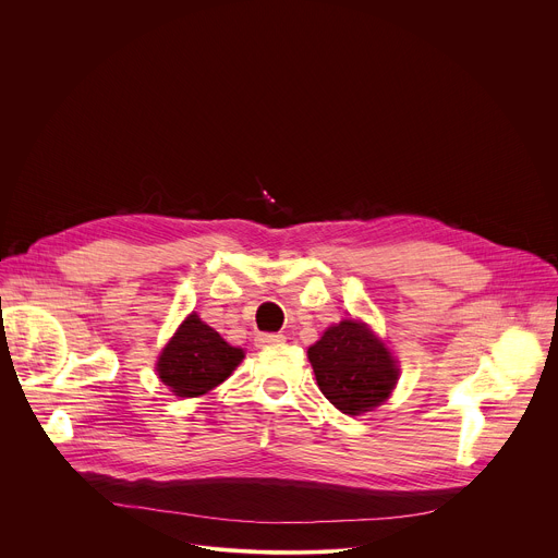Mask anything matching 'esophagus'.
I'll use <instances>...</instances> for the list:
<instances>
[{
  "instance_id": "1",
  "label": "esophagus",
  "mask_w": 558,
  "mask_h": 558,
  "mask_svg": "<svg viewBox=\"0 0 558 558\" xmlns=\"http://www.w3.org/2000/svg\"><path fill=\"white\" fill-rule=\"evenodd\" d=\"M287 338L282 333H258L256 336V347H278L282 344Z\"/></svg>"
}]
</instances>
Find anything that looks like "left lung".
Segmentation results:
<instances>
[{
    "label": "left lung",
    "mask_w": 558,
    "mask_h": 558,
    "mask_svg": "<svg viewBox=\"0 0 558 558\" xmlns=\"http://www.w3.org/2000/svg\"><path fill=\"white\" fill-rule=\"evenodd\" d=\"M317 386L347 415L379 407L397 379V364L386 347L360 323L344 320L308 349Z\"/></svg>",
    "instance_id": "1"
}]
</instances>
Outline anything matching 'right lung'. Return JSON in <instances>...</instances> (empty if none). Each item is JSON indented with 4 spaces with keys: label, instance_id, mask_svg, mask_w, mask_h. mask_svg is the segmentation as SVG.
I'll use <instances>...</instances> for the list:
<instances>
[{
    "label": "right lung",
    "instance_id": "add662e5",
    "mask_svg": "<svg viewBox=\"0 0 558 558\" xmlns=\"http://www.w3.org/2000/svg\"><path fill=\"white\" fill-rule=\"evenodd\" d=\"M243 351L229 347L192 313L158 360V377L179 397H198L225 381L241 364Z\"/></svg>",
    "mask_w": 558,
    "mask_h": 558
}]
</instances>
